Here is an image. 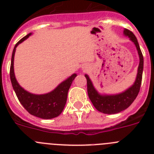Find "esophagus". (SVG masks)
<instances>
[{"mask_svg":"<svg viewBox=\"0 0 154 154\" xmlns=\"http://www.w3.org/2000/svg\"><path fill=\"white\" fill-rule=\"evenodd\" d=\"M82 69H83V70H87V69H88V67H87V66H85V67H82Z\"/></svg>","mask_w":154,"mask_h":154,"instance_id":"obj_1","label":"esophagus"}]
</instances>
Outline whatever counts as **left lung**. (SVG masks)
I'll list each match as a JSON object with an SVG mask.
<instances>
[{"label":"left lung","mask_w":154,"mask_h":154,"mask_svg":"<svg viewBox=\"0 0 154 154\" xmlns=\"http://www.w3.org/2000/svg\"><path fill=\"white\" fill-rule=\"evenodd\" d=\"M123 34L125 36L130 38V41L134 43L140 58L137 78L134 83L129 89L121 93L115 94V95H101L95 89L89 75L86 74L85 75L87 80V91L91 102L98 111L105 114H116L127 109L135 100L140 89L143 70V54L134 34L126 28L123 31Z\"/></svg>","instance_id":"left-lung-1"}]
</instances>
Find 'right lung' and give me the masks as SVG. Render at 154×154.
<instances>
[{"instance_id":"right-lung-1","label":"right lung","mask_w":154,"mask_h":154,"mask_svg":"<svg viewBox=\"0 0 154 154\" xmlns=\"http://www.w3.org/2000/svg\"><path fill=\"white\" fill-rule=\"evenodd\" d=\"M31 35V33H29L26 36H24L17 42L14 48L10 69L11 81L19 102L30 114L42 119H52L58 116L63 111L65 103L67 101L69 89L77 75L75 73L72 75L67 79H65L62 83L59 84L54 90L48 93L36 95L24 90L19 85L14 75V58L17 46L24 40H26Z\"/></svg>"}]
</instances>
